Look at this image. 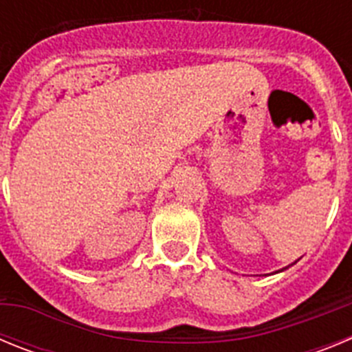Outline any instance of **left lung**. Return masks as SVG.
I'll return each instance as SVG.
<instances>
[{
  "mask_svg": "<svg viewBox=\"0 0 352 352\" xmlns=\"http://www.w3.org/2000/svg\"><path fill=\"white\" fill-rule=\"evenodd\" d=\"M284 270H285V268H284Z\"/></svg>",
  "mask_w": 352,
  "mask_h": 352,
  "instance_id": "1",
  "label": "left lung"
}]
</instances>
